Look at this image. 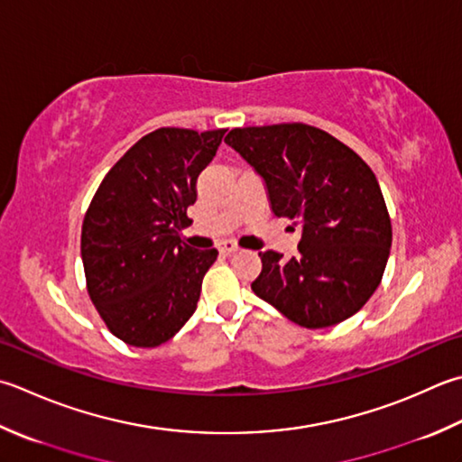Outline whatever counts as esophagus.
Returning <instances> with one entry per match:
<instances>
[{
  "label": "esophagus",
  "instance_id": "esophagus-1",
  "mask_svg": "<svg viewBox=\"0 0 462 462\" xmlns=\"http://www.w3.org/2000/svg\"><path fill=\"white\" fill-rule=\"evenodd\" d=\"M218 248H220V252H224V254H232V252L238 250V244L234 240H224V242H220Z\"/></svg>",
  "mask_w": 462,
  "mask_h": 462
}]
</instances>
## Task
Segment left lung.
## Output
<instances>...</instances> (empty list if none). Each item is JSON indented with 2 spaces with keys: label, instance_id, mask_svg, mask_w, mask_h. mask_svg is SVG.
Wrapping results in <instances>:
<instances>
[{
  "label": "left lung",
  "instance_id": "1",
  "mask_svg": "<svg viewBox=\"0 0 462 462\" xmlns=\"http://www.w3.org/2000/svg\"><path fill=\"white\" fill-rule=\"evenodd\" d=\"M224 142L262 178L274 216L302 228L296 256L262 252L254 294L304 328L356 314L381 284L393 242L374 171L306 124L234 128Z\"/></svg>",
  "mask_w": 462,
  "mask_h": 462
}]
</instances>
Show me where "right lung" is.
Segmentation results:
<instances>
[{"label": "right lung", "instance_id": "add662e5", "mask_svg": "<svg viewBox=\"0 0 462 462\" xmlns=\"http://www.w3.org/2000/svg\"><path fill=\"white\" fill-rule=\"evenodd\" d=\"M226 130L150 132L116 162L81 226L88 292L125 345H164L194 314L202 278L218 250L182 240L196 180Z\"/></svg>", "mask_w": 462, "mask_h": 462}]
</instances>
